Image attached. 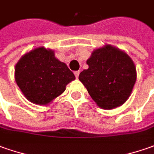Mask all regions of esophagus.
I'll return each instance as SVG.
<instances>
[{
    "label": "esophagus",
    "mask_w": 154,
    "mask_h": 154,
    "mask_svg": "<svg viewBox=\"0 0 154 154\" xmlns=\"http://www.w3.org/2000/svg\"><path fill=\"white\" fill-rule=\"evenodd\" d=\"M74 74H75V77H76V78H78V77H79V74H80V72H79V71H76V72H74Z\"/></svg>",
    "instance_id": "obj_1"
}]
</instances>
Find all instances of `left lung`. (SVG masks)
<instances>
[{"mask_svg": "<svg viewBox=\"0 0 154 154\" xmlns=\"http://www.w3.org/2000/svg\"><path fill=\"white\" fill-rule=\"evenodd\" d=\"M87 64L88 68L78 78L96 104L109 110L125 103L137 80L136 66L129 55L105 45L92 52Z\"/></svg>", "mask_w": 154, "mask_h": 154, "instance_id": "8db88e82", "label": "left lung"}]
</instances>
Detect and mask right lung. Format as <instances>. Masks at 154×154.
I'll return each mask as SVG.
<instances>
[{"label":"right lung","mask_w":154,"mask_h":154,"mask_svg":"<svg viewBox=\"0 0 154 154\" xmlns=\"http://www.w3.org/2000/svg\"><path fill=\"white\" fill-rule=\"evenodd\" d=\"M75 76L55 51L44 46L25 53L15 66V81L31 103L47 105L63 94Z\"/></svg>","instance_id":"right-lung-1"}]
</instances>
